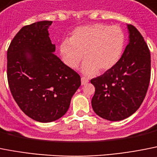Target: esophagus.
Instances as JSON below:
<instances>
[{
  "instance_id": "34e87169",
  "label": "esophagus",
  "mask_w": 157,
  "mask_h": 157,
  "mask_svg": "<svg viewBox=\"0 0 157 157\" xmlns=\"http://www.w3.org/2000/svg\"><path fill=\"white\" fill-rule=\"evenodd\" d=\"M88 81H89V80H88L86 77H81V84H82V85L86 84L87 83H88Z\"/></svg>"
}]
</instances>
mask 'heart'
Wrapping results in <instances>:
<instances>
[{"mask_svg": "<svg viewBox=\"0 0 157 157\" xmlns=\"http://www.w3.org/2000/svg\"><path fill=\"white\" fill-rule=\"evenodd\" d=\"M125 36L117 26L102 24L78 28L60 45V53L65 65L77 67L84 54L83 73L88 76L112 68L121 58Z\"/></svg>", "mask_w": 157, "mask_h": 157, "instance_id": "1", "label": "heart"}]
</instances>
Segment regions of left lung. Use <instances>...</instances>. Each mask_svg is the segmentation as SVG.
<instances>
[{"instance_id":"8db88e82","label":"left lung","mask_w":157,"mask_h":157,"mask_svg":"<svg viewBox=\"0 0 157 157\" xmlns=\"http://www.w3.org/2000/svg\"><path fill=\"white\" fill-rule=\"evenodd\" d=\"M129 43L118 62L91 80L95 88L92 106L95 114L109 121L125 119L142 103L150 82L151 55L144 38L128 24Z\"/></svg>"}]
</instances>
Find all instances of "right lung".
<instances>
[{
	"mask_svg": "<svg viewBox=\"0 0 157 157\" xmlns=\"http://www.w3.org/2000/svg\"><path fill=\"white\" fill-rule=\"evenodd\" d=\"M52 21L26 25L7 51L10 92L21 111L32 119L50 122L67 112L80 86V75L54 54L48 28Z\"/></svg>",
	"mask_w": 157,
	"mask_h": 157,
	"instance_id": "right-lung-1",
	"label": "right lung"
}]
</instances>
